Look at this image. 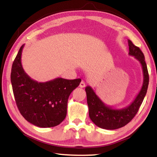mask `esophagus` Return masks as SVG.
Returning <instances> with one entry per match:
<instances>
[{
    "mask_svg": "<svg viewBox=\"0 0 157 157\" xmlns=\"http://www.w3.org/2000/svg\"><path fill=\"white\" fill-rule=\"evenodd\" d=\"M85 85H86L85 82L84 81H82L80 82V84H79V87H81V88H84V87L85 86Z\"/></svg>",
    "mask_w": 157,
    "mask_h": 157,
    "instance_id": "34e87169",
    "label": "esophagus"
}]
</instances>
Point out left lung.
Masks as SVG:
<instances>
[{
	"label": "left lung",
	"instance_id": "1",
	"mask_svg": "<svg viewBox=\"0 0 157 157\" xmlns=\"http://www.w3.org/2000/svg\"><path fill=\"white\" fill-rule=\"evenodd\" d=\"M129 55L134 56L142 66L143 73V83L142 88L134 100L125 108L116 109L106 105L95 94L91 86H86L87 104L89 114L93 123L100 128L105 129H116L126 125L136 116L147 93L149 84V74L145 57L139 47L128 40Z\"/></svg>",
	"mask_w": 157,
	"mask_h": 157
}]
</instances>
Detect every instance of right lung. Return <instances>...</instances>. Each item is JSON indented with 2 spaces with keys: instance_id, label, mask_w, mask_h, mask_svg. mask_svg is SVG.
Instances as JSON below:
<instances>
[{
  "instance_id": "right-lung-1",
  "label": "right lung",
  "mask_w": 157,
  "mask_h": 157,
  "mask_svg": "<svg viewBox=\"0 0 157 157\" xmlns=\"http://www.w3.org/2000/svg\"><path fill=\"white\" fill-rule=\"evenodd\" d=\"M23 46L20 48L11 71V82L17 107L23 118L34 125L57 126L65 119L68 97L79 86L81 79L58 78L46 82L31 79L21 64Z\"/></svg>"
}]
</instances>
